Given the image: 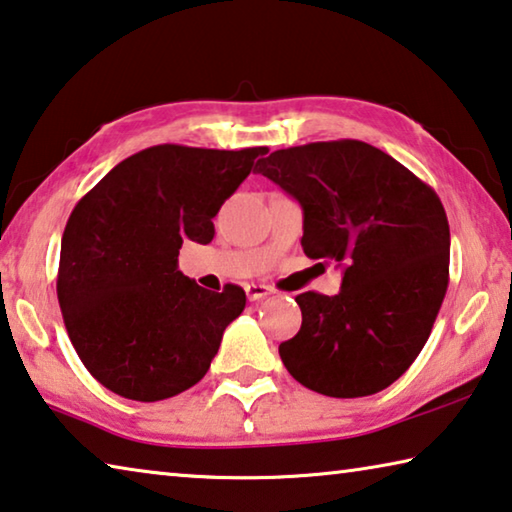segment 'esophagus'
<instances>
[{
  "mask_svg": "<svg viewBox=\"0 0 512 512\" xmlns=\"http://www.w3.org/2000/svg\"><path fill=\"white\" fill-rule=\"evenodd\" d=\"M245 292L249 301H258V299H265L267 295H272V288L263 286V283H247Z\"/></svg>",
  "mask_w": 512,
  "mask_h": 512,
  "instance_id": "obj_1",
  "label": "esophagus"
}]
</instances>
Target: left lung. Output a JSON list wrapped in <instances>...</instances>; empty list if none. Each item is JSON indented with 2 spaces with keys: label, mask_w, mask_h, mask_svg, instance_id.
Wrapping results in <instances>:
<instances>
[{
  "label": "left lung",
  "mask_w": 512,
  "mask_h": 512,
  "mask_svg": "<svg viewBox=\"0 0 512 512\" xmlns=\"http://www.w3.org/2000/svg\"><path fill=\"white\" fill-rule=\"evenodd\" d=\"M256 172L299 201L304 254L342 265L338 295H297L301 329L279 345L286 370L326 397L388 388L429 340L449 286L440 197L360 140L279 149Z\"/></svg>",
  "instance_id": "obj_1"
}]
</instances>
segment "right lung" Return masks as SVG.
I'll list each match as a JSON object with an SVG mask.
<instances>
[{
	"mask_svg": "<svg viewBox=\"0 0 512 512\" xmlns=\"http://www.w3.org/2000/svg\"><path fill=\"white\" fill-rule=\"evenodd\" d=\"M265 152L156 145L117 163L74 206L56 292L67 335L104 388L161 401L204 379L247 297L231 283L197 286L179 272V249L213 240V217Z\"/></svg>",
	"mask_w": 512,
	"mask_h": 512,
	"instance_id": "obj_1",
	"label": "right lung"
}]
</instances>
